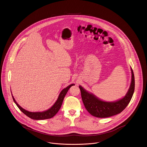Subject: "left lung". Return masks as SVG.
<instances>
[{
    "mask_svg": "<svg viewBox=\"0 0 147 147\" xmlns=\"http://www.w3.org/2000/svg\"><path fill=\"white\" fill-rule=\"evenodd\" d=\"M131 70V82L126 95L120 100L106 102L100 100L94 94L86 91L80 85L79 86L84 106L88 113L95 117H108L120 113L129 105L135 90V76Z\"/></svg>",
    "mask_w": 147,
    "mask_h": 147,
    "instance_id": "obj_1",
    "label": "left lung"
}]
</instances>
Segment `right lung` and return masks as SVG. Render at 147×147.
Listing matches in <instances>:
<instances>
[{
    "instance_id": "obj_1",
    "label": "right lung",
    "mask_w": 147,
    "mask_h": 147,
    "mask_svg": "<svg viewBox=\"0 0 147 147\" xmlns=\"http://www.w3.org/2000/svg\"><path fill=\"white\" fill-rule=\"evenodd\" d=\"M73 85H75V84H72L68 86L67 88L63 89L61 91V92H60V94H59V97H58L57 100L56 101V102L54 103V105L50 108H49V109H47L45 111H44V112H31L27 111L25 110L23 108H22L21 106H20V105H18V104L16 102L12 94V98H13L14 102L15 103L16 106H18V108L20 109V111L21 112H23L24 114L25 115H26L27 117H28L32 119H34V120L47 119H50L51 117H53L57 114V113L59 112L61 107L62 105V102H63V100L65 98V94H67L68 90L70 88L71 86H72Z\"/></svg>"
}]
</instances>
